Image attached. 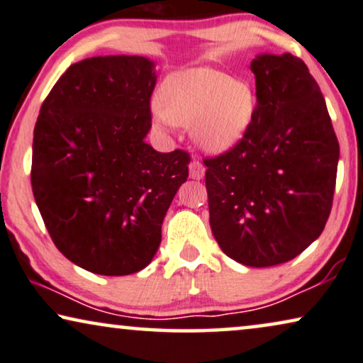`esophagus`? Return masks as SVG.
<instances>
[{
  "label": "esophagus",
  "mask_w": 363,
  "mask_h": 363,
  "mask_svg": "<svg viewBox=\"0 0 363 363\" xmlns=\"http://www.w3.org/2000/svg\"><path fill=\"white\" fill-rule=\"evenodd\" d=\"M203 172H206V167H203L202 162L197 160H192L191 164H189V176H191L192 179L199 181L203 177Z\"/></svg>",
  "instance_id": "obj_1"
}]
</instances>
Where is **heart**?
<instances>
[{"mask_svg":"<svg viewBox=\"0 0 363 363\" xmlns=\"http://www.w3.org/2000/svg\"><path fill=\"white\" fill-rule=\"evenodd\" d=\"M257 111V91L248 80L197 67L162 82L155 115L160 123H191V135L208 152H223L245 136Z\"/></svg>","mask_w":363,"mask_h":363,"instance_id":"b5f03b06","label":"heart"}]
</instances>
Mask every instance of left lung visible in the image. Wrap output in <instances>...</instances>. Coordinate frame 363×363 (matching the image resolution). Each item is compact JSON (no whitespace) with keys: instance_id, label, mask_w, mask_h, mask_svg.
Returning <instances> with one entry per match:
<instances>
[{"instance_id":"obj_1","label":"left lung","mask_w":363,"mask_h":363,"mask_svg":"<svg viewBox=\"0 0 363 363\" xmlns=\"http://www.w3.org/2000/svg\"><path fill=\"white\" fill-rule=\"evenodd\" d=\"M257 111L230 150L206 157L211 228L222 252L264 268L298 257L328 222L339 141L318 82L291 54L250 65Z\"/></svg>"}]
</instances>
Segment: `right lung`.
<instances>
[{
    "label": "right lung",
    "mask_w": 363,
    "mask_h": 363,
    "mask_svg": "<svg viewBox=\"0 0 363 363\" xmlns=\"http://www.w3.org/2000/svg\"><path fill=\"white\" fill-rule=\"evenodd\" d=\"M155 64L140 55L90 57L65 70L35 121L30 184L60 253L86 272L146 268L191 156L157 152L151 128Z\"/></svg>",
    "instance_id": "obj_1"
}]
</instances>
